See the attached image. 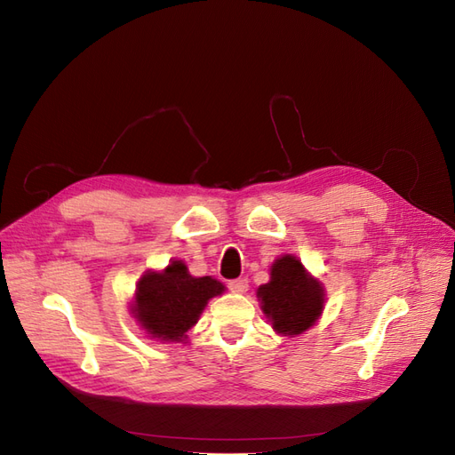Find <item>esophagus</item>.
Instances as JSON below:
<instances>
[{
    "label": "esophagus",
    "instance_id": "1",
    "mask_svg": "<svg viewBox=\"0 0 455 455\" xmlns=\"http://www.w3.org/2000/svg\"><path fill=\"white\" fill-rule=\"evenodd\" d=\"M228 287H230L232 292H238V295H243V292L249 287V282H247V277H238V280H232L228 283Z\"/></svg>",
    "mask_w": 455,
    "mask_h": 455
}]
</instances>
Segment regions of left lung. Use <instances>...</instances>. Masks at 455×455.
Masks as SVG:
<instances>
[{
  "label": "left lung",
  "instance_id": "1",
  "mask_svg": "<svg viewBox=\"0 0 455 455\" xmlns=\"http://www.w3.org/2000/svg\"><path fill=\"white\" fill-rule=\"evenodd\" d=\"M260 310L282 336L312 329L325 307V287L304 268L299 257L282 255L270 267V282L257 289Z\"/></svg>",
  "mask_w": 455,
  "mask_h": 455
}]
</instances>
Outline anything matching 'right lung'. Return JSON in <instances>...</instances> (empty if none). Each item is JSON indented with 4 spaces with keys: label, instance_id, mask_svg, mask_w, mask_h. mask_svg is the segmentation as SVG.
<instances>
[{
    "label": "right lung",
    "instance_id": "1",
    "mask_svg": "<svg viewBox=\"0 0 455 455\" xmlns=\"http://www.w3.org/2000/svg\"><path fill=\"white\" fill-rule=\"evenodd\" d=\"M225 291L215 277H196L185 260L173 259L163 270L141 274L128 312L149 339L163 344L187 342V332L198 323L204 307Z\"/></svg>",
    "mask_w": 455,
    "mask_h": 455
}]
</instances>
